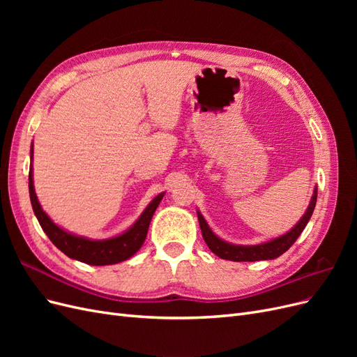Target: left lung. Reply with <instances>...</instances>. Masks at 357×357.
I'll use <instances>...</instances> for the list:
<instances>
[{
	"label": "left lung",
	"mask_w": 357,
	"mask_h": 357,
	"mask_svg": "<svg viewBox=\"0 0 357 357\" xmlns=\"http://www.w3.org/2000/svg\"><path fill=\"white\" fill-rule=\"evenodd\" d=\"M316 201H317V188L314 189V193H312V198L310 201L305 214L302 215V219L294 226V228H291L289 232H286L284 235L277 236V238L271 241L256 244V245H236V244H231L220 240L219 236L210 229V226L202 218V214L198 211V220L201 226L202 238L205 243H207L208 248L215 256L226 259V261L255 262V261H268V259H275L278 256H282L284 252H287L291 247V244L298 240L301 232L305 229L308 220L311 219V214L314 211Z\"/></svg>",
	"instance_id": "obj_1"
}]
</instances>
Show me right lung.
I'll return each instance as SVG.
<instances>
[{
    "mask_svg": "<svg viewBox=\"0 0 357 357\" xmlns=\"http://www.w3.org/2000/svg\"><path fill=\"white\" fill-rule=\"evenodd\" d=\"M31 162H32V146H31ZM28 186H29V198L32 204V210H34V214L40 226L43 228V231L46 232L50 241L68 257L88 265H113V264L123 262L126 259L134 256L139 248H142L149 231L150 220H152L159 202L165 195V193H159V195L147 205L143 214L138 218V220L123 234L113 236V238H109V240H89V238H84V236H79V235L63 231L56 223H53L49 215L43 211L38 198L36 195L34 180H32V164L29 167Z\"/></svg>",
    "mask_w": 357,
    "mask_h": 357,
    "instance_id": "1",
    "label": "right lung"
}]
</instances>
